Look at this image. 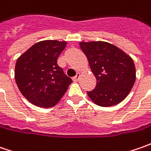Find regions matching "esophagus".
<instances>
[{
  "mask_svg": "<svg viewBox=\"0 0 151 151\" xmlns=\"http://www.w3.org/2000/svg\"><path fill=\"white\" fill-rule=\"evenodd\" d=\"M81 77V74L80 73H77V75L75 76V77H73V81H75V82H76V81H78L79 79Z\"/></svg>",
  "mask_w": 151,
  "mask_h": 151,
  "instance_id": "esophagus-1",
  "label": "esophagus"
}]
</instances>
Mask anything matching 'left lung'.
I'll list each match as a JSON object with an SVG mask.
<instances>
[{"label": "left lung", "mask_w": 151, "mask_h": 151, "mask_svg": "<svg viewBox=\"0 0 151 151\" xmlns=\"http://www.w3.org/2000/svg\"><path fill=\"white\" fill-rule=\"evenodd\" d=\"M80 47L96 79L95 89L87 91V95L101 107L121 102L135 82L136 72L132 58L107 42H81Z\"/></svg>", "instance_id": "8db88e82"}]
</instances>
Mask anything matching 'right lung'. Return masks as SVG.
Masks as SVG:
<instances>
[{"instance_id": "1", "label": "right lung", "mask_w": 151, "mask_h": 151, "mask_svg": "<svg viewBox=\"0 0 151 151\" xmlns=\"http://www.w3.org/2000/svg\"><path fill=\"white\" fill-rule=\"evenodd\" d=\"M65 46V41H41L17 59L15 80L21 93L32 104L54 107L72 82L57 64Z\"/></svg>"}]
</instances>
